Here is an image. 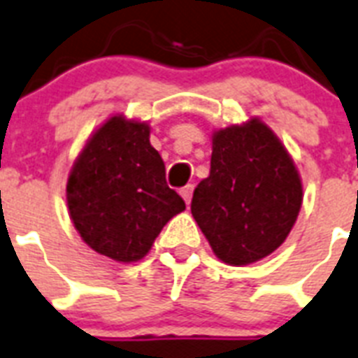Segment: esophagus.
<instances>
[{
    "label": "esophagus",
    "mask_w": 358,
    "mask_h": 358,
    "mask_svg": "<svg viewBox=\"0 0 358 358\" xmlns=\"http://www.w3.org/2000/svg\"><path fill=\"white\" fill-rule=\"evenodd\" d=\"M180 194H182V199L185 200V204H191V196H193V185H185V187L180 191Z\"/></svg>",
    "instance_id": "34e87169"
}]
</instances>
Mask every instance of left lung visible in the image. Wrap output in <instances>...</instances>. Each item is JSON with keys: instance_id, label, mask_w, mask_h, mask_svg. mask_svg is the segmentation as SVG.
<instances>
[{"instance_id": "8db88e82", "label": "left lung", "mask_w": 358, "mask_h": 358, "mask_svg": "<svg viewBox=\"0 0 358 358\" xmlns=\"http://www.w3.org/2000/svg\"><path fill=\"white\" fill-rule=\"evenodd\" d=\"M303 202L300 171L259 117L211 134V169L191 213L222 263L245 266L280 248Z\"/></svg>"}]
</instances>
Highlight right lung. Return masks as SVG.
<instances>
[{
  "mask_svg": "<svg viewBox=\"0 0 358 358\" xmlns=\"http://www.w3.org/2000/svg\"><path fill=\"white\" fill-rule=\"evenodd\" d=\"M69 219L80 239L117 263H136L185 202L165 182L150 124L113 113L92 132L66 184Z\"/></svg>",
  "mask_w": 358,
  "mask_h": 358,
  "instance_id": "add662e5",
  "label": "right lung"
}]
</instances>
